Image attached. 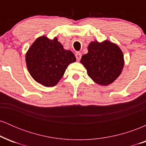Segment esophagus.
Instances as JSON below:
<instances>
[{"label": "esophagus", "instance_id": "obj_1", "mask_svg": "<svg viewBox=\"0 0 146 146\" xmlns=\"http://www.w3.org/2000/svg\"><path fill=\"white\" fill-rule=\"evenodd\" d=\"M81 57H82V55L80 52H77V53H75V58H76L77 60H80L81 59Z\"/></svg>", "mask_w": 146, "mask_h": 146}]
</instances>
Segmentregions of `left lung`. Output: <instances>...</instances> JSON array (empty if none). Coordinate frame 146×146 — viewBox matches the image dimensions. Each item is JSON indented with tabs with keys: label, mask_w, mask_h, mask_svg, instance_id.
Returning a JSON list of instances; mask_svg holds the SVG:
<instances>
[{
	"label": "left lung",
	"mask_w": 146,
	"mask_h": 146,
	"mask_svg": "<svg viewBox=\"0 0 146 146\" xmlns=\"http://www.w3.org/2000/svg\"><path fill=\"white\" fill-rule=\"evenodd\" d=\"M80 62L95 83L107 86L121 73L124 60L121 50L116 44L108 40H95L88 44V53L83 55Z\"/></svg>",
	"instance_id": "1"
}]
</instances>
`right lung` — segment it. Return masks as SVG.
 Listing matches in <instances>:
<instances>
[{"label": "right lung", "mask_w": 146, "mask_h": 146, "mask_svg": "<svg viewBox=\"0 0 146 146\" xmlns=\"http://www.w3.org/2000/svg\"><path fill=\"white\" fill-rule=\"evenodd\" d=\"M30 75L44 86H54L63 76L68 64L76 61L70 50H65L58 38L39 37L30 46L25 57Z\"/></svg>", "instance_id": "1"}]
</instances>
